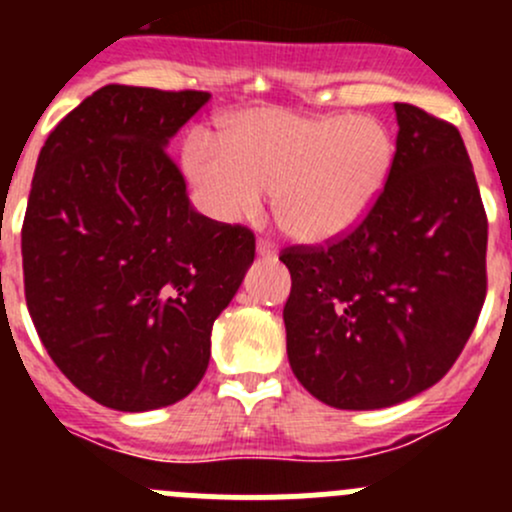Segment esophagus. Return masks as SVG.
Returning a JSON list of instances; mask_svg holds the SVG:
<instances>
[{"label": "esophagus", "mask_w": 512, "mask_h": 512, "mask_svg": "<svg viewBox=\"0 0 512 512\" xmlns=\"http://www.w3.org/2000/svg\"><path fill=\"white\" fill-rule=\"evenodd\" d=\"M257 255L267 257V260H275V257H277V245L272 240H265V237H262V240L257 242Z\"/></svg>", "instance_id": "obj_1"}]
</instances>
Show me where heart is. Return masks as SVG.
<instances>
[{
    "mask_svg": "<svg viewBox=\"0 0 512 512\" xmlns=\"http://www.w3.org/2000/svg\"><path fill=\"white\" fill-rule=\"evenodd\" d=\"M394 146L376 118L252 108L223 136L193 133L185 170L213 218L235 223L275 193V213L299 240H329L369 213L389 175Z\"/></svg>",
    "mask_w": 512,
    "mask_h": 512,
    "instance_id": "b5f03b06",
    "label": "heart"
}]
</instances>
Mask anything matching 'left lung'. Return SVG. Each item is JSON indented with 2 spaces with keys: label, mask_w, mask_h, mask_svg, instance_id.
<instances>
[{
  "label": "left lung",
  "mask_w": 512,
  "mask_h": 512,
  "mask_svg": "<svg viewBox=\"0 0 512 512\" xmlns=\"http://www.w3.org/2000/svg\"><path fill=\"white\" fill-rule=\"evenodd\" d=\"M394 108L396 153L369 213L280 255L289 366L334 409H384L443 379L488 289V218L461 133L411 103Z\"/></svg>",
  "instance_id": "1"
}]
</instances>
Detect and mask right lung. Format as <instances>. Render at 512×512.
<instances>
[{"mask_svg": "<svg viewBox=\"0 0 512 512\" xmlns=\"http://www.w3.org/2000/svg\"><path fill=\"white\" fill-rule=\"evenodd\" d=\"M208 98L108 84L36 160L24 297L61 374L108 409H160L200 384L213 322L255 260V232L200 215L165 151Z\"/></svg>", "mask_w": 512, "mask_h": 512, "instance_id": "right-lung-1", "label": "right lung"}]
</instances>
